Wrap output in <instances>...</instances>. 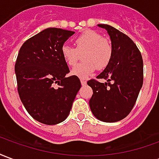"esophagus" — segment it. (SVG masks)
Segmentation results:
<instances>
[{"instance_id": "34e87169", "label": "esophagus", "mask_w": 159, "mask_h": 159, "mask_svg": "<svg viewBox=\"0 0 159 159\" xmlns=\"http://www.w3.org/2000/svg\"><path fill=\"white\" fill-rule=\"evenodd\" d=\"M81 83H82V85H83V86H85V85L87 84V81L84 79H82L81 80Z\"/></svg>"}]
</instances>
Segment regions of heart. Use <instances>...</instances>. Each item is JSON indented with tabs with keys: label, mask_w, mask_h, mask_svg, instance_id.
<instances>
[{
	"label": "heart",
	"mask_w": 159,
	"mask_h": 159,
	"mask_svg": "<svg viewBox=\"0 0 159 159\" xmlns=\"http://www.w3.org/2000/svg\"><path fill=\"white\" fill-rule=\"evenodd\" d=\"M75 48L68 44L61 47L60 52L67 66H74L83 54V61L71 70V74L80 78H87L94 70L107 68L112 59L113 48L109 41L100 33L86 30L74 40Z\"/></svg>",
	"instance_id": "heart-1"
}]
</instances>
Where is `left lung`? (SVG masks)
Listing matches in <instances>:
<instances>
[{"mask_svg": "<svg viewBox=\"0 0 159 159\" xmlns=\"http://www.w3.org/2000/svg\"><path fill=\"white\" fill-rule=\"evenodd\" d=\"M107 30L113 48L112 59L96 76L105 79L88 81L93 89L89 107L98 119L114 123L126 117L133 109L143 84V59L140 50L129 36L108 25H99Z\"/></svg>", "mask_w": 159, "mask_h": 159, "instance_id": "left-lung-1", "label": "left lung"}]
</instances>
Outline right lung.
I'll list each match as a JSON object with an SVG mask.
<instances>
[{"mask_svg":"<svg viewBox=\"0 0 159 159\" xmlns=\"http://www.w3.org/2000/svg\"><path fill=\"white\" fill-rule=\"evenodd\" d=\"M74 31L48 28L24 42L15 63L18 93L31 117L52 125L68 117L81 88L76 76L70 72L60 49ZM56 83L59 86L54 88Z\"/></svg>","mask_w":159,"mask_h":159,"instance_id":"add662e5","label":"right lung"}]
</instances>
